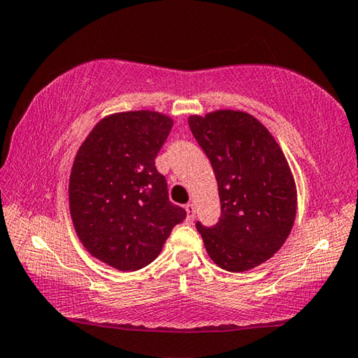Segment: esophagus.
I'll return each mask as SVG.
<instances>
[{"label": "esophagus", "instance_id": "esophagus-1", "mask_svg": "<svg viewBox=\"0 0 358 358\" xmlns=\"http://www.w3.org/2000/svg\"><path fill=\"white\" fill-rule=\"evenodd\" d=\"M186 210V220L187 222H192L194 217H196V206H194V203H187L185 206Z\"/></svg>", "mask_w": 358, "mask_h": 358}]
</instances>
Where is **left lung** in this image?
I'll return each mask as SVG.
<instances>
[{
	"label": "left lung",
	"mask_w": 358,
	"mask_h": 358,
	"mask_svg": "<svg viewBox=\"0 0 358 358\" xmlns=\"http://www.w3.org/2000/svg\"><path fill=\"white\" fill-rule=\"evenodd\" d=\"M187 122L219 187V222L208 229L197 222L208 255L230 272L257 268L280 250L294 225L297 191L288 161L249 113L219 109Z\"/></svg>",
	"instance_id": "obj_1"
}]
</instances>
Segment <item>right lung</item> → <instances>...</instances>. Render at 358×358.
<instances>
[{
    "label": "right lung",
    "instance_id": "obj_1",
    "mask_svg": "<svg viewBox=\"0 0 358 358\" xmlns=\"http://www.w3.org/2000/svg\"><path fill=\"white\" fill-rule=\"evenodd\" d=\"M172 125L157 111L106 115L75 157L69 203L76 235L90 255L119 271L150 264L186 217L155 166Z\"/></svg>",
    "mask_w": 358,
    "mask_h": 358
}]
</instances>
